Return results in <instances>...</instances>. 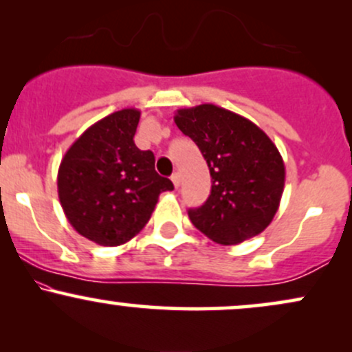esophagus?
I'll return each instance as SVG.
<instances>
[{"label": "esophagus", "mask_w": 352, "mask_h": 352, "mask_svg": "<svg viewBox=\"0 0 352 352\" xmlns=\"http://www.w3.org/2000/svg\"><path fill=\"white\" fill-rule=\"evenodd\" d=\"M172 179V182H173V185H175V188H179L180 187V173H173V175L170 177Z\"/></svg>", "instance_id": "esophagus-1"}]
</instances>
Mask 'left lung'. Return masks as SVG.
<instances>
[{"label":"left lung","instance_id":"1","mask_svg":"<svg viewBox=\"0 0 352 352\" xmlns=\"http://www.w3.org/2000/svg\"><path fill=\"white\" fill-rule=\"evenodd\" d=\"M177 127L199 145L212 175L204 205L190 221L220 245H238L272 223L285 190V162L276 145L246 117L215 104L179 109Z\"/></svg>","mask_w":352,"mask_h":352}]
</instances>
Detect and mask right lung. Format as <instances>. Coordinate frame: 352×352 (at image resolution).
<instances>
[{"instance_id":"add662e5","label":"right lung","mask_w":352,"mask_h":352,"mask_svg":"<svg viewBox=\"0 0 352 352\" xmlns=\"http://www.w3.org/2000/svg\"><path fill=\"white\" fill-rule=\"evenodd\" d=\"M139 109L92 124L67 148L58 170L60 207L72 228L102 246H119L142 230L159 195L173 184L155 172V157L134 144Z\"/></svg>"}]
</instances>
